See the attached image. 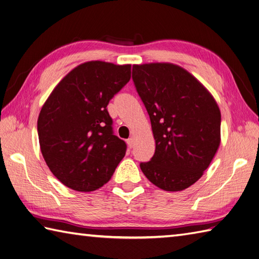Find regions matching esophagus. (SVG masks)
Wrapping results in <instances>:
<instances>
[{"label": "esophagus", "mask_w": 259, "mask_h": 259, "mask_svg": "<svg viewBox=\"0 0 259 259\" xmlns=\"http://www.w3.org/2000/svg\"><path fill=\"white\" fill-rule=\"evenodd\" d=\"M126 144H128L129 148H133L135 146V139L134 138H129L128 140H126Z\"/></svg>", "instance_id": "esophagus-1"}]
</instances>
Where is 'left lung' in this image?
<instances>
[{"mask_svg": "<svg viewBox=\"0 0 259 259\" xmlns=\"http://www.w3.org/2000/svg\"><path fill=\"white\" fill-rule=\"evenodd\" d=\"M133 80L149 114L155 155L140 168L166 191L194 185L221 145L222 115L209 91L172 63L135 64Z\"/></svg>", "mask_w": 259, "mask_h": 259, "instance_id": "1", "label": "left lung"}]
</instances>
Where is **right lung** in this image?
<instances>
[{"mask_svg": "<svg viewBox=\"0 0 259 259\" xmlns=\"http://www.w3.org/2000/svg\"><path fill=\"white\" fill-rule=\"evenodd\" d=\"M130 75V64L82 63L59 82L43 104L37 119L41 152L64 186L88 192L111 179L126 145L113 135L107 106Z\"/></svg>", "mask_w": 259, "mask_h": 259, "instance_id": "right-lung-1", "label": "right lung"}]
</instances>
